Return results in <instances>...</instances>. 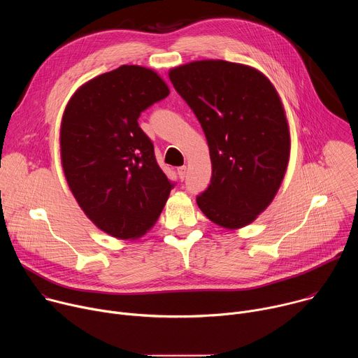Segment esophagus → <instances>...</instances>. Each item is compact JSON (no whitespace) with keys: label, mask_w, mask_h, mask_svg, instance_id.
Wrapping results in <instances>:
<instances>
[{"label":"esophagus","mask_w":358,"mask_h":358,"mask_svg":"<svg viewBox=\"0 0 358 358\" xmlns=\"http://www.w3.org/2000/svg\"><path fill=\"white\" fill-rule=\"evenodd\" d=\"M177 174H178V178L182 181V180L185 178V176H187V167H185V166L178 167V169H177Z\"/></svg>","instance_id":"34e87169"}]
</instances>
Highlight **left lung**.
Here are the masks:
<instances>
[{"instance_id":"1","label":"left lung","mask_w":358,"mask_h":358,"mask_svg":"<svg viewBox=\"0 0 358 358\" xmlns=\"http://www.w3.org/2000/svg\"><path fill=\"white\" fill-rule=\"evenodd\" d=\"M169 76L210 147L213 177L198 207L224 228L250 224L276 195L289 162V127L273 85L227 61L191 62Z\"/></svg>"}]
</instances>
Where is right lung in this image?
<instances>
[{"mask_svg": "<svg viewBox=\"0 0 358 358\" xmlns=\"http://www.w3.org/2000/svg\"><path fill=\"white\" fill-rule=\"evenodd\" d=\"M169 93L156 72L123 65L85 83L65 109L61 157L66 181L89 220L115 238L144 235L176 185L137 122Z\"/></svg>", "mask_w": 358, "mask_h": 358, "instance_id": "right-lung-1", "label": "right lung"}]
</instances>
